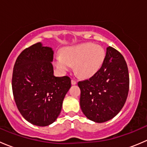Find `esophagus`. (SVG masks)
<instances>
[{
  "label": "esophagus",
  "instance_id": "obj_1",
  "mask_svg": "<svg viewBox=\"0 0 147 147\" xmlns=\"http://www.w3.org/2000/svg\"><path fill=\"white\" fill-rule=\"evenodd\" d=\"M71 82H72V84H77V81L75 80L74 79H72V80H71Z\"/></svg>",
  "mask_w": 147,
  "mask_h": 147
}]
</instances>
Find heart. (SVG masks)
<instances>
[{
  "label": "heart",
  "instance_id": "heart-1",
  "mask_svg": "<svg viewBox=\"0 0 147 147\" xmlns=\"http://www.w3.org/2000/svg\"><path fill=\"white\" fill-rule=\"evenodd\" d=\"M106 53L101 46L84 43L67 47L63 56L55 58V65L62 71L69 70L75 65L77 74L82 78H90L100 70L105 62Z\"/></svg>",
  "mask_w": 147,
  "mask_h": 147
}]
</instances>
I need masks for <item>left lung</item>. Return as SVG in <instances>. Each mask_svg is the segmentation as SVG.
<instances>
[{
	"mask_svg": "<svg viewBox=\"0 0 147 147\" xmlns=\"http://www.w3.org/2000/svg\"><path fill=\"white\" fill-rule=\"evenodd\" d=\"M78 84L81 109L89 119L102 123L115 117L125 104L129 88L128 67L123 55L107 47L100 70Z\"/></svg>",
	"mask_w": 147,
	"mask_h": 147,
	"instance_id": "1",
	"label": "left lung"
}]
</instances>
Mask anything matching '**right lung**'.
Here are the masks:
<instances>
[{
	"mask_svg": "<svg viewBox=\"0 0 147 147\" xmlns=\"http://www.w3.org/2000/svg\"><path fill=\"white\" fill-rule=\"evenodd\" d=\"M53 50L37 42L21 52L13 67L12 90L16 106L27 121L40 127L55 121L71 87L69 77L53 75Z\"/></svg>",
	"mask_w": 147,
	"mask_h": 147,
	"instance_id": "add662e5",
	"label": "right lung"
}]
</instances>
